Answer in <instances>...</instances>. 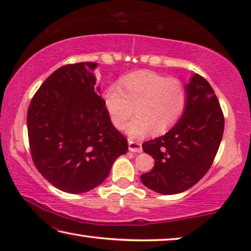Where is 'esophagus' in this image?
Segmentation results:
<instances>
[{
  "instance_id": "esophagus-1",
  "label": "esophagus",
  "mask_w": 251,
  "mask_h": 251,
  "mask_svg": "<svg viewBox=\"0 0 251 251\" xmlns=\"http://www.w3.org/2000/svg\"><path fill=\"white\" fill-rule=\"evenodd\" d=\"M128 145H129V151L133 152H142V144L138 142H135L133 139H128Z\"/></svg>"
}]
</instances>
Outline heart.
I'll return each instance as SVG.
<instances>
[{"label": "heart", "instance_id": "1", "mask_svg": "<svg viewBox=\"0 0 251 251\" xmlns=\"http://www.w3.org/2000/svg\"><path fill=\"white\" fill-rule=\"evenodd\" d=\"M104 101L117 129L124 128L134 110L136 116L126 130L141 138L150 130L160 134L172 128L185 112L188 91L179 78L139 71L125 76L118 86L106 88Z\"/></svg>", "mask_w": 251, "mask_h": 251}]
</instances>
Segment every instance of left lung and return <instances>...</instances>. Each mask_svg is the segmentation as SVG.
<instances>
[{
  "label": "left lung",
  "instance_id": "8db88e82",
  "mask_svg": "<svg viewBox=\"0 0 251 251\" xmlns=\"http://www.w3.org/2000/svg\"><path fill=\"white\" fill-rule=\"evenodd\" d=\"M186 87L188 101L179 122L168 133L143 144L155 166L141 179L159 194L182 193L197 184L211 167L223 138L224 113L210 84L195 74Z\"/></svg>",
  "mask_w": 251,
  "mask_h": 251
}]
</instances>
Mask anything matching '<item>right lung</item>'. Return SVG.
Instances as JSON below:
<instances>
[{
	"instance_id": "obj_1",
	"label": "right lung",
	"mask_w": 251,
	"mask_h": 251,
	"mask_svg": "<svg viewBox=\"0 0 251 251\" xmlns=\"http://www.w3.org/2000/svg\"><path fill=\"white\" fill-rule=\"evenodd\" d=\"M96 67L93 62L59 67L28 106L33 163L46 180L65 193L95 188L117 157L128 151L127 139L112 124L105 101L94 88Z\"/></svg>"
}]
</instances>
